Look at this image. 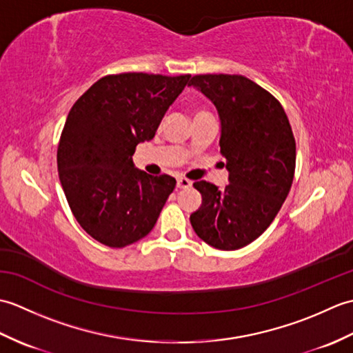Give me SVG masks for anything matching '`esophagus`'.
Returning <instances> with one entry per match:
<instances>
[{
    "mask_svg": "<svg viewBox=\"0 0 353 353\" xmlns=\"http://www.w3.org/2000/svg\"><path fill=\"white\" fill-rule=\"evenodd\" d=\"M191 185H192V182L190 181V179H186V177L177 179V188H190Z\"/></svg>",
    "mask_w": 353,
    "mask_h": 353,
    "instance_id": "34e87169",
    "label": "esophagus"
}]
</instances>
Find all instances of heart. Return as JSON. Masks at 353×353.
Instances as JSON below:
<instances>
[{
    "instance_id": "1",
    "label": "heart",
    "mask_w": 353,
    "mask_h": 353,
    "mask_svg": "<svg viewBox=\"0 0 353 353\" xmlns=\"http://www.w3.org/2000/svg\"><path fill=\"white\" fill-rule=\"evenodd\" d=\"M200 112H203V110H199V112H196V114H200Z\"/></svg>"
}]
</instances>
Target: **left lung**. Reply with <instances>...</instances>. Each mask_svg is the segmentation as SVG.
Returning a JSON list of instances; mask_svg holds the SVG:
<instances>
[{
    "label": "left lung",
    "instance_id": "left-lung-1",
    "mask_svg": "<svg viewBox=\"0 0 353 353\" xmlns=\"http://www.w3.org/2000/svg\"><path fill=\"white\" fill-rule=\"evenodd\" d=\"M211 100L221 121L220 153L229 183L200 181L201 205L190 220L220 250H236L264 234L281 211L296 170V139L282 104L236 74H199L190 80Z\"/></svg>",
    "mask_w": 353,
    "mask_h": 353
}]
</instances>
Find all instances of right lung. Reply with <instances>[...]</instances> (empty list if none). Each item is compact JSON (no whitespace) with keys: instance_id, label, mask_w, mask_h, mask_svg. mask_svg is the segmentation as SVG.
Instances as JSON below:
<instances>
[{"instance_id":"1","label":"right lung","mask_w":353,"mask_h":353,"mask_svg":"<svg viewBox=\"0 0 353 353\" xmlns=\"http://www.w3.org/2000/svg\"><path fill=\"white\" fill-rule=\"evenodd\" d=\"M190 77L110 74L71 108L57 147L59 179L77 223L99 243L121 249L154 228L176 179L138 171L132 156L153 139Z\"/></svg>"}]
</instances>
